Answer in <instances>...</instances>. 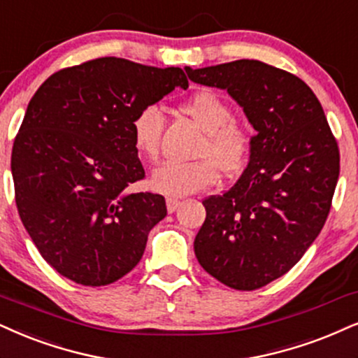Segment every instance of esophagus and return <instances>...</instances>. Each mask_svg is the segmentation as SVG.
<instances>
[{"mask_svg":"<svg viewBox=\"0 0 358 358\" xmlns=\"http://www.w3.org/2000/svg\"><path fill=\"white\" fill-rule=\"evenodd\" d=\"M166 206H167V210H169V213H174V210L180 206V201L172 199V197H169V199L166 201Z\"/></svg>","mask_w":358,"mask_h":358,"instance_id":"1","label":"esophagus"}]
</instances>
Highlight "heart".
<instances>
[{"instance_id": "1", "label": "heart", "mask_w": 358, "mask_h": 358, "mask_svg": "<svg viewBox=\"0 0 358 358\" xmlns=\"http://www.w3.org/2000/svg\"><path fill=\"white\" fill-rule=\"evenodd\" d=\"M180 111L194 119L206 132L196 157L199 161L166 162L154 171L151 186L157 192L186 197L215 184L219 171L226 176L239 174L249 161L254 134L244 122L236 121L226 99L213 91H201L180 104ZM164 117L157 106H145L131 122L132 145L145 161H157Z\"/></svg>"}]
</instances>
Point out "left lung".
Wrapping results in <instances>:
<instances>
[{
	"label": "left lung",
	"instance_id": "8db88e82",
	"mask_svg": "<svg viewBox=\"0 0 358 358\" xmlns=\"http://www.w3.org/2000/svg\"><path fill=\"white\" fill-rule=\"evenodd\" d=\"M186 73L226 90L257 131L237 182L202 201L194 252L224 285L260 289L289 272L324 227L341 172L337 141L314 91L284 69L239 59Z\"/></svg>",
	"mask_w": 358,
	"mask_h": 358
}]
</instances>
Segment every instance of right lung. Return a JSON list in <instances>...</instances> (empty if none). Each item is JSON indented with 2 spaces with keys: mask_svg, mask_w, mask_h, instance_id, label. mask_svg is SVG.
<instances>
[{
  "mask_svg": "<svg viewBox=\"0 0 358 358\" xmlns=\"http://www.w3.org/2000/svg\"><path fill=\"white\" fill-rule=\"evenodd\" d=\"M180 68L98 57L61 69L31 98L11 154L21 222L50 266L81 285L113 284L138 266L164 197L129 192L144 179L131 122L174 87Z\"/></svg>",
  "mask_w": 358,
  "mask_h": 358,
  "instance_id": "obj_1",
  "label": "right lung"
}]
</instances>
